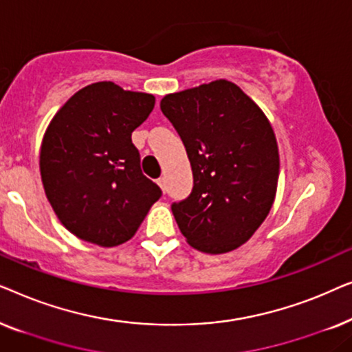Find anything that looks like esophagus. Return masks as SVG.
I'll return each instance as SVG.
<instances>
[{"label": "esophagus", "mask_w": 352, "mask_h": 352, "mask_svg": "<svg viewBox=\"0 0 352 352\" xmlns=\"http://www.w3.org/2000/svg\"><path fill=\"white\" fill-rule=\"evenodd\" d=\"M157 184H158V186H160V189H162V192H163V194H165V192H166V184H165V177H158V179H157Z\"/></svg>", "instance_id": "esophagus-1"}]
</instances>
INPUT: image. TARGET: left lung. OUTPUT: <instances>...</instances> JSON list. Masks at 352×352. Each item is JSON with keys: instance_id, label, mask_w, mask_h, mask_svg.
I'll list each match as a JSON object with an SVG mask.
<instances>
[{"instance_id": "1", "label": "left lung", "mask_w": 352, "mask_h": 352, "mask_svg": "<svg viewBox=\"0 0 352 352\" xmlns=\"http://www.w3.org/2000/svg\"><path fill=\"white\" fill-rule=\"evenodd\" d=\"M162 112L189 157L194 189L171 210L187 243L221 254L248 242L276 199L278 147L259 105L228 80L166 94Z\"/></svg>"}]
</instances>
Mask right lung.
<instances>
[{
	"label": "right lung",
	"mask_w": 352,
	"mask_h": 352,
	"mask_svg": "<svg viewBox=\"0 0 352 352\" xmlns=\"http://www.w3.org/2000/svg\"><path fill=\"white\" fill-rule=\"evenodd\" d=\"M153 105L152 94L98 81L76 91L47 124L40 151L46 199L85 242L104 248L128 242L160 199L131 141Z\"/></svg>",
	"instance_id": "add662e5"
}]
</instances>
